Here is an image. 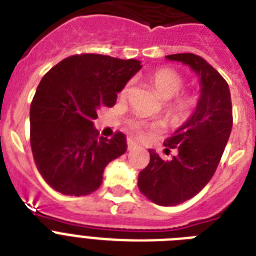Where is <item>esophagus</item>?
Returning <instances> with one entry per match:
<instances>
[{
    "label": "esophagus",
    "mask_w": 256,
    "mask_h": 256,
    "mask_svg": "<svg viewBox=\"0 0 256 256\" xmlns=\"http://www.w3.org/2000/svg\"><path fill=\"white\" fill-rule=\"evenodd\" d=\"M136 148V144L134 142V140H128V150H132V148Z\"/></svg>",
    "instance_id": "34e87169"
}]
</instances>
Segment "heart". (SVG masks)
Returning <instances> with one entry per match:
<instances>
[{"mask_svg": "<svg viewBox=\"0 0 256 256\" xmlns=\"http://www.w3.org/2000/svg\"><path fill=\"white\" fill-rule=\"evenodd\" d=\"M150 81L160 98L168 100L164 104V112L172 122H178V124L184 122L194 114L195 108L198 106V96L194 92L179 94L186 84L182 74L171 68H160L150 74ZM130 86L132 82H128L120 90V96H126L130 90ZM171 98H173L172 100H170ZM168 99L170 100L168 101ZM128 128L132 132L140 136L148 130H156L158 124L140 118H130L128 120Z\"/></svg>", "mask_w": 256, "mask_h": 256, "instance_id": "heart-1", "label": "heart"}]
</instances>
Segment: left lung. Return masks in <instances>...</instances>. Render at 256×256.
I'll return each instance as SVG.
<instances>
[{"label": "left lung", "instance_id": "left-lung-1", "mask_svg": "<svg viewBox=\"0 0 256 256\" xmlns=\"http://www.w3.org/2000/svg\"><path fill=\"white\" fill-rule=\"evenodd\" d=\"M168 60L188 65L198 74L200 98L194 114L164 140L166 152L178 154L164 160L150 150V162L138 175L140 192L160 206H176L198 194L212 178L232 128L230 88L212 66L192 53L171 54Z\"/></svg>", "mask_w": 256, "mask_h": 256}]
</instances>
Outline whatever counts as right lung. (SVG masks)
Masks as SVG:
<instances>
[{
  "mask_svg": "<svg viewBox=\"0 0 256 256\" xmlns=\"http://www.w3.org/2000/svg\"><path fill=\"white\" fill-rule=\"evenodd\" d=\"M136 60L76 54L52 68L30 104V146L40 174L64 195L92 194L104 170L124 154L126 136H98L92 120L100 108H112L116 92L140 69Z\"/></svg>",
  "mask_w": 256,
  "mask_h": 256,
  "instance_id": "1",
  "label": "right lung"
}]
</instances>
